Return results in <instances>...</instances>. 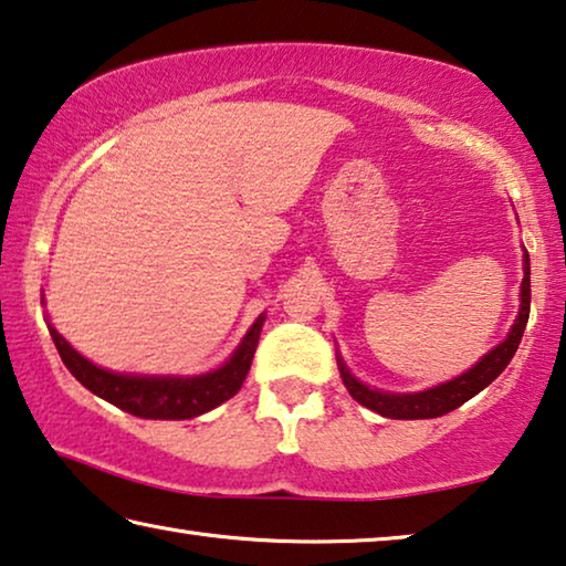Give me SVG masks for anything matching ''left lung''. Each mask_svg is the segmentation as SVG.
Here are the masks:
<instances>
[{"mask_svg":"<svg viewBox=\"0 0 566 566\" xmlns=\"http://www.w3.org/2000/svg\"><path fill=\"white\" fill-rule=\"evenodd\" d=\"M528 308H532V265H528V253L524 255V283H521V311L514 328H511L509 338L503 344L495 346L493 352L483 356L471 371L460 374L458 379L446 381V385L432 387L428 392L417 395H387L377 392V389L364 387L361 381H356L349 371H346L344 361L338 359V371H342L344 385L349 389V395L356 402L369 407L381 417H392V420H430V417H440L458 410L460 405L475 397L481 389H485L499 374L509 367V361L514 359V354L524 336Z\"/></svg>","mask_w":566,"mask_h":566,"instance_id":"left-lung-1","label":"left lung"}]
</instances>
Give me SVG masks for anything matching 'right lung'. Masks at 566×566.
Segmentation results:
<instances>
[{"label": "right lung", "mask_w": 566, "mask_h": 566, "mask_svg": "<svg viewBox=\"0 0 566 566\" xmlns=\"http://www.w3.org/2000/svg\"><path fill=\"white\" fill-rule=\"evenodd\" d=\"M260 326H263V316L255 321L253 328L242 338L240 349L232 354V359L224 367L189 379L132 377V374L106 371L77 354L55 328H48L52 342L57 346L60 359H63L73 377L85 389H91L93 395L103 397L106 402L136 417H146V420H189V417L212 410V407L222 405L224 399L238 395V389L242 387V381H245L250 371V361H253Z\"/></svg>", "instance_id": "1"}]
</instances>
